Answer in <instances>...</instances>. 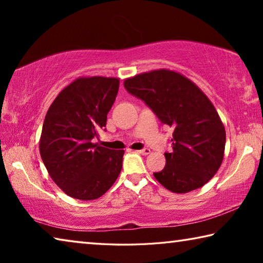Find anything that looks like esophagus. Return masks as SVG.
<instances>
[{"instance_id":"obj_1","label":"esophagus","mask_w":263,"mask_h":263,"mask_svg":"<svg viewBox=\"0 0 263 263\" xmlns=\"http://www.w3.org/2000/svg\"><path fill=\"white\" fill-rule=\"evenodd\" d=\"M137 152L142 154V155H148V154L151 153V149H149V148H142V149L137 151Z\"/></svg>"}]
</instances>
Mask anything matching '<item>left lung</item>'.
I'll list each match as a JSON object with an SVG mask.
<instances>
[{"label":"left lung","instance_id":"8db88e82","mask_svg":"<svg viewBox=\"0 0 263 263\" xmlns=\"http://www.w3.org/2000/svg\"><path fill=\"white\" fill-rule=\"evenodd\" d=\"M124 87L144 101L173 132L166 166L153 173L164 188L185 194L203 186L216 174L224 158L226 133L206 95L183 75L158 69L126 79Z\"/></svg>","mask_w":263,"mask_h":263}]
</instances>
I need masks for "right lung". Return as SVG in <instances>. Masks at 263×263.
Instances as JSON below:
<instances>
[{"instance_id":"right-lung-1","label":"right lung","mask_w":263,"mask_h":263,"mask_svg":"<svg viewBox=\"0 0 263 263\" xmlns=\"http://www.w3.org/2000/svg\"><path fill=\"white\" fill-rule=\"evenodd\" d=\"M116 78H79L48 109L39 152L48 174L65 194L81 201L101 197L117 180L124 151L92 144L117 96Z\"/></svg>"}]
</instances>
